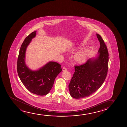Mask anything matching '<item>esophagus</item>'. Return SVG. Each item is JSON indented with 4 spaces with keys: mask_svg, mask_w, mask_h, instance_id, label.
<instances>
[{
    "mask_svg": "<svg viewBox=\"0 0 127 127\" xmlns=\"http://www.w3.org/2000/svg\"><path fill=\"white\" fill-rule=\"evenodd\" d=\"M63 71H67V68L65 67H63Z\"/></svg>",
    "mask_w": 127,
    "mask_h": 127,
    "instance_id": "1",
    "label": "esophagus"
}]
</instances>
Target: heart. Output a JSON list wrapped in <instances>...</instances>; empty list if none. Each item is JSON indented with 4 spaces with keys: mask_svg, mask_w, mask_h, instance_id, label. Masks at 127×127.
<instances>
[{
    "mask_svg": "<svg viewBox=\"0 0 127 127\" xmlns=\"http://www.w3.org/2000/svg\"><path fill=\"white\" fill-rule=\"evenodd\" d=\"M88 54V51L86 50L78 52L75 56V61L79 64L83 63L87 60Z\"/></svg>",
    "mask_w": 127,
    "mask_h": 127,
    "instance_id": "b5f03b06",
    "label": "heart"
}]
</instances>
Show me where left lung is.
I'll return each instance as SVG.
<instances>
[{
    "mask_svg": "<svg viewBox=\"0 0 127 127\" xmlns=\"http://www.w3.org/2000/svg\"><path fill=\"white\" fill-rule=\"evenodd\" d=\"M100 44L99 55L80 65H75V73L68 85L70 94L76 99L91 95L99 89L106 78L108 69V52L104 41L96 34Z\"/></svg>",
    "mask_w": 127,
    "mask_h": 127,
    "instance_id": "1",
    "label": "left lung"
}]
</instances>
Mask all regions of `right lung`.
Masks as SVG:
<instances>
[{
  "label": "right lung",
  "mask_w": 127,
  "mask_h": 127,
  "mask_svg": "<svg viewBox=\"0 0 127 127\" xmlns=\"http://www.w3.org/2000/svg\"><path fill=\"white\" fill-rule=\"evenodd\" d=\"M36 32L30 33L22 44L18 58L17 70L21 82L28 90L38 95H44L50 92L55 78L62 69L61 64L54 62H49L36 71H32L26 65V49L32 39L35 36Z\"/></svg>",
  "instance_id": "add662e5"
}]
</instances>
